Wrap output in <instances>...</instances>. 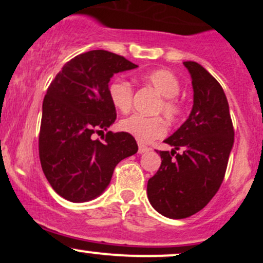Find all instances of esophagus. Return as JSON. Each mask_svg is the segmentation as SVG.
Listing matches in <instances>:
<instances>
[{
  "mask_svg": "<svg viewBox=\"0 0 263 263\" xmlns=\"http://www.w3.org/2000/svg\"><path fill=\"white\" fill-rule=\"evenodd\" d=\"M148 151H151V148L149 147H147V146H144V144H142V143H138V153H146V152H148Z\"/></svg>",
  "mask_w": 263,
  "mask_h": 263,
  "instance_id": "1",
  "label": "esophagus"
}]
</instances>
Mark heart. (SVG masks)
Here are the masks:
<instances>
[{
  "label": "heart",
  "mask_w": 263,
  "mask_h": 263,
  "mask_svg": "<svg viewBox=\"0 0 263 263\" xmlns=\"http://www.w3.org/2000/svg\"><path fill=\"white\" fill-rule=\"evenodd\" d=\"M141 80L144 85L162 96L155 112L163 114L167 121L176 122L183 114V105L177 98L180 91V83L176 74L167 69H156L142 74ZM107 91L111 104L116 110L123 114L131 110L134 89L128 81L116 78L110 83ZM120 128L140 142H152L162 137L167 131V126L162 117H146L142 115H132L127 119H123L120 122Z\"/></svg>",
  "instance_id": "1"
}]
</instances>
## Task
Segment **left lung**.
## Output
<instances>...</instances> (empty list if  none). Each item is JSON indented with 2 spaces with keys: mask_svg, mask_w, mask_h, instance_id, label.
Segmentation results:
<instances>
[{
  "mask_svg": "<svg viewBox=\"0 0 263 263\" xmlns=\"http://www.w3.org/2000/svg\"><path fill=\"white\" fill-rule=\"evenodd\" d=\"M192 77L193 108L189 117L158 151L161 167L147 184L151 205L170 219L200 211L224 180L234 146V127L228 99L218 80L195 62H184ZM183 148V154L176 150ZM176 155V157H173Z\"/></svg>",
  "mask_w": 263,
  "mask_h": 263,
  "instance_id": "obj_1",
  "label": "left lung"
}]
</instances>
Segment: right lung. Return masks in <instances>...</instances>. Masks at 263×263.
Instances as JSON below:
<instances>
[{
    "instance_id": "1",
    "label": "right lung",
    "mask_w": 263,
    "mask_h": 263,
    "mask_svg": "<svg viewBox=\"0 0 263 263\" xmlns=\"http://www.w3.org/2000/svg\"><path fill=\"white\" fill-rule=\"evenodd\" d=\"M137 65L107 50L79 54L50 83L42 107L39 158L52 188L66 200L84 203L104 193L115 167L137 153L135 138L107 131L116 120L108 98L114 74Z\"/></svg>"
}]
</instances>
